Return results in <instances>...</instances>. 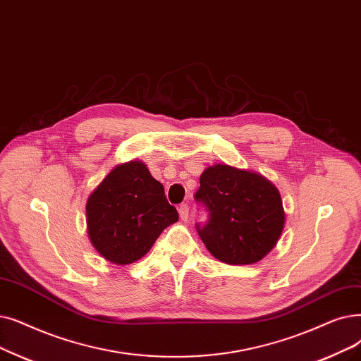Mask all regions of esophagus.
Listing matches in <instances>:
<instances>
[{"label": "esophagus", "instance_id": "1", "mask_svg": "<svg viewBox=\"0 0 361 361\" xmlns=\"http://www.w3.org/2000/svg\"><path fill=\"white\" fill-rule=\"evenodd\" d=\"M178 214L183 221H187V218H189V207H187V203H181L178 207Z\"/></svg>", "mask_w": 361, "mask_h": 361}]
</instances>
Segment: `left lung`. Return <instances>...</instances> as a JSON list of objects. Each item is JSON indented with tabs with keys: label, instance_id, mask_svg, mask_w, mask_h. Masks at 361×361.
Listing matches in <instances>:
<instances>
[{
	"label": "left lung",
	"instance_id": "1",
	"mask_svg": "<svg viewBox=\"0 0 361 361\" xmlns=\"http://www.w3.org/2000/svg\"><path fill=\"white\" fill-rule=\"evenodd\" d=\"M195 200L209 212L196 224L209 252L231 265L261 261L276 246L285 227L283 203L276 185L252 171L216 164L200 176Z\"/></svg>",
	"mask_w": 361,
	"mask_h": 361
}]
</instances>
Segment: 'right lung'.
<instances>
[{"label":"right lung","mask_w":361,"mask_h":361,"mask_svg":"<svg viewBox=\"0 0 361 361\" xmlns=\"http://www.w3.org/2000/svg\"><path fill=\"white\" fill-rule=\"evenodd\" d=\"M85 209L92 246L118 265L145 257L161 233L178 221L164 185L142 161L116 165L90 195Z\"/></svg>","instance_id":"obj_1"}]
</instances>
